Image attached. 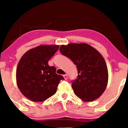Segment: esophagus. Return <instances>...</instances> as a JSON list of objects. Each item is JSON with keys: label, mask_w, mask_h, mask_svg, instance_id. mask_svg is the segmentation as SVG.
<instances>
[{"label": "esophagus", "mask_w": 128, "mask_h": 128, "mask_svg": "<svg viewBox=\"0 0 128 128\" xmlns=\"http://www.w3.org/2000/svg\"><path fill=\"white\" fill-rule=\"evenodd\" d=\"M64 80H67V79H68V74H66L64 75Z\"/></svg>", "instance_id": "obj_1"}]
</instances>
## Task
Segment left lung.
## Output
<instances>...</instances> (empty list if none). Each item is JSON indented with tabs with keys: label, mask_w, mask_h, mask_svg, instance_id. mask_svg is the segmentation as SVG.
I'll return each mask as SVG.
<instances>
[{
	"label": "left lung",
	"mask_w": 128,
	"mask_h": 128,
	"mask_svg": "<svg viewBox=\"0 0 128 128\" xmlns=\"http://www.w3.org/2000/svg\"><path fill=\"white\" fill-rule=\"evenodd\" d=\"M59 50L78 69V78L72 85L74 94L83 101H92L100 97L108 80L107 66L101 54L86 43L62 45Z\"/></svg>",
	"instance_id": "1"
}]
</instances>
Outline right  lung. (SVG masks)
<instances>
[{"instance_id": "obj_1", "label": "right lung", "mask_w": 128, "mask_h": 128, "mask_svg": "<svg viewBox=\"0 0 128 128\" xmlns=\"http://www.w3.org/2000/svg\"><path fill=\"white\" fill-rule=\"evenodd\" d=\"M59 49L56 45H41L26 52L16 70L19 90L28 99L39 102L54 95L64 77L56 73V68L48 61Z\"/></svg>"}]
</instances>
